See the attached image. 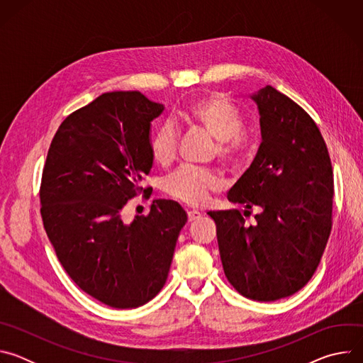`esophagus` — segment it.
Here are the masks:
<instances>
[{"mask_svg": "<svg viewBox=\"0 0 363 363\" xmlns=\"http://www.w3.org/2000/svg\"><path fill=\"white\" fill-rule=\"evenodd\" d=\"M201 218V213L196 211V210H189L188 211V220L189 221H195V220H199Z\"/></svg>", "mask_w": 363, "mask_h": 363, "instance_id": "esophagus-1", "label": "esophagus"}]
</instances>
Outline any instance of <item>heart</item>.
<instances>
[{
    "label": "heart",
    "mask_w": 363,
    "mask_h": 363,
    "mask_svg": "<svg viewBox=\"0 0 363 363\" xmlns=\"http://www.w3.org/2000/svg\"><path fill=\"white\" fill-rule=\"evenodd\" d=\"M178 119L198 126L217 140V157L230 167H238L248 150V135L242 130V116L234 103L220 93H205L179 111ZM150 155L160 165L169 164L177 150V130L164 122L150 138ZM165 191L186 203L199 205L210 194L223 188V179L213 171L184 165L172 172L164 184Z\"/></svg>",
    "instance_id": "obj_1"
}]
</instances>
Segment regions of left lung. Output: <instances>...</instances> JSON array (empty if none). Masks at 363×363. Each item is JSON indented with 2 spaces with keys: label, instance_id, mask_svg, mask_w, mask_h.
<instances>
[{
  "label": "left lung",
  "instance_id": "1",
  "mask_svg": "<svg viewBox=\"0 0 363 363\" xmlns=\"http://www.w3.org/2000/svg\"><path fill=\"white\" fill-rule=\"evenodd\" d=\"M260 115L262 145L228 191L233 203L262 210L245 225L238 210L210 211L221 263L244 297L274 301L315 274L332 228L333 171L325 139L297 103L272 86L250 94Z\"/></svg>",
  "mask_w": 363,
  "mask_h": 363
}]
</instances>
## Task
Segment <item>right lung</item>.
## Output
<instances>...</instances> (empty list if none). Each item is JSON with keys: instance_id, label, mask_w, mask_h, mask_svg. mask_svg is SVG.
Wrapping results in <instances>:
<instances>
[{"instance_id": "add662e5", "label": "right lung", "mask_w": 363, "mask_h": 363, "mask_svg": "<svg viewBox=\"0 0 363 363\" xmlns=\"http://www.w3.org/2000/svg\"><path fill=\"white\" fill-rule=\"evenodd\" d=\"M162 111L140 91L103 93L63 121L43 169L41 217L59 262L83 291L115 308L161 291L188 220L172 199L122 220L150 172V122Z\"/></svg>"}]
</instances>
